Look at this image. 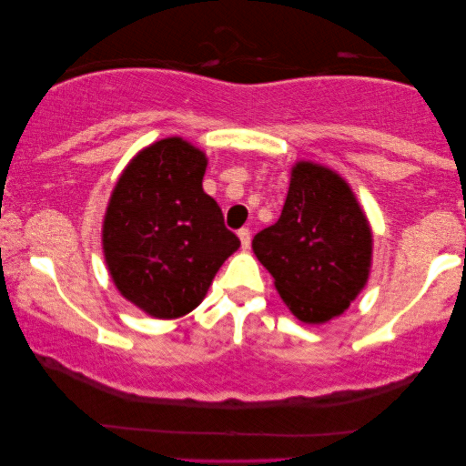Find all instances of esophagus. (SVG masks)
I'll use <instances>...</instances> for the list:
<instances>
[{
  "label": "esophagus",
  "mask_w": 466,
  "mask_h": 466,
  "mask_svg": "<svg viewBox=\"0 0 466 466\" xmlns=\"http://www.w3.org/2000/svg\"><path fill=\"white\" fill-rule=\"evenodd\" d=\"M238 238L241 241V248H244V250H248V248H250V231H248V228H239Z\"/></svg>",
  "instance_id": "obj_1"
}]
</instances>
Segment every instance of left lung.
Segmentation results:
<instances>
[{"mask_svg": "<svg viewBox=\"0 0 466 466\" xmlns=\"http://www.w3.org/2000/svg\"><path fill=\"white\" fill-rule=\"evenodd\" d=\"M252 250L301 322L339 316L365 289L373 235L362 208L333 169L299 161L276 225L254 235Z\"/></svg>", "mask_w": 466, "mask_h": 466, "instance_id": "8db88e82", "label": "left lung"}]
</instances>
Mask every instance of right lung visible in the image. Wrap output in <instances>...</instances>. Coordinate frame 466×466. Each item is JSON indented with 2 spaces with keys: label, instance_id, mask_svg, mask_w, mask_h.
Segmentation results:
<instances>
[{
  "label": "right lung",
  "instance_id": "obj_1",
  "mask_svg": "<svg viewBox=\"0 0 466 466\" xmlns=\"http://www.w3.org/2000/svg\"><path fill=\"white\" fill-rule=\"evenodd\" d=\"M206 167V152L165 137L139 150L112 190L101 231L107 271L120 295L152 318L193 311L239 248L220 206L203 193Z\"/></svg>",
  "mask_w": 466,
  "mask_h": 466
}]
</instances>
